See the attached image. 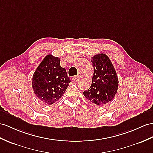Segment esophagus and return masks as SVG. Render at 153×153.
<instances>
[{
    "label": "esophagus",
    "mask_w": 153,
    "mask_h": 153,
    "mask_svg": "<svg viewBox=\"0 0 153 153\" xmlns=\"http://www.w3.org/2000/svg\"><path fill=\"white\" fill-rule=\"evenodd\" d=\"M80 73H79V74H77V75L73 76V78H72V79H73L74 80H76V79H78V78L80 77Z\"/></svg>",
    "instance_id": "34e87169"
}]
</instances>
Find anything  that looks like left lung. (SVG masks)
<instances>
[{
	"label": "left lung",
	"instance_id": "left-lung-1",
	"mask_svg": "<svg viewBox=\"0 0 153 153\" xmlns=\"http://www.w3.org/2000/svg\"><path fill=\"white\" fill-rule=\"evenodd\" d=\"M94 67L92 83L83 92L85 97L97 105L103 106L112 100L116 94L119 81L110 58L105 54L95 55L91 59Z\"/></svg>",
	"mask_w": 153,
	"mask_h": 153
}]
</instances>
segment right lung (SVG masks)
Masks as SVG:
<instances>
[{"label": "right lung", "instance_id": "add662e5", "mask_svg": "<svg viewBox=\"0 0 153 153\" xmlns=\"http://www.w3.org/2000/svg\"><path fill=\"white\" fill-rule=\"evenodd\" d=\"M71 80L65 68L59 64V58L46 56L32 77V88L36 95L48 105L64 95Z\"/></svg>", "mask_w": 153, "mask_h": 153}]
</instances>
